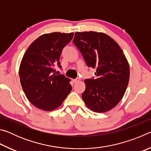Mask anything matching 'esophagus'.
<instances>
[{
  "label": "esophagus",
  "instance_id": "esophagus-1",
  "mask_svg": "<svg viewBox=\"0 0 151 151\" xmlns=\"http://www.w3.org/2000/svg\"><path fill=\"white\" fill-rule=\"evenodd\" d=\"M81 81V79L79 78H75V79H74L73 80V81H74V83H78V82H79Z\"/></svg>",
  "mask_w": 151,
  "mask_h": 151
}]
</instances>
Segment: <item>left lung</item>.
<instances>
[{
    "label": "left lung",
    "mask_w": 151,
    "mask_h": 151,
    "mask_svg": "<svg viewBox=\"0 0 151 151\" xmlns=\"http://www.w3.org/2000/svg\"><path fill=\"white\" fill-rule=\"evenodd\" d=\"M73 43L82 53L86 65L95 68L96 78L86 79L82 94L91 111L105 112L123 97L130 77L129 65L118 43L103 32H77Z\"/></svg>",
    "instance_id": "8db88e82"
}]
</instances>
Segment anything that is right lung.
Instances as JSON below:
<instances>
[{
	"label": "right lung",
	"instance_id": "right-lung-1",
	"mask_svg": "<svg viewBox=\"0 0 151 151\" xmlns=\"http://www.w3.org/2000/svg\"><path fill=\"white\" fill-rule=\"evenodd\" d=\"M73 35L57 32L42 35L32 42L22 57L19 68L22 89L28 100L43 111L58 108L72 90L70 79L56 75L54 66L61 67L63 48Z\"/></svg>",
	"mask_w": 151,
	"mask_h": 151
}]
</instances>
